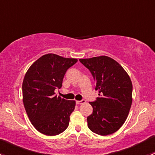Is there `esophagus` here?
Here are the masks:
<instances>
[{
  "mask_svg": "<svg viewBox=\"0 0 155 155\" xmlns=\"http://www.w3.org/2000/svg\"><path fill=\"white\" fill-rule=\"evenodd\" d=\"M85 100H82V101H76V104H85Z\"/></svg>",
  "mask_w": 155,
  "mask_h": 155,
  "instance_id": "esophagus-1",
  "label": "esophagus"
}]
</instances>
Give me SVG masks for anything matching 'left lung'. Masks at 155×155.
Returning a JSON list of instances; mask_svg holds the SVG:
<instances>
[{"label": "left lung", "instance_id": "8db88e82", "mask_svg": "<svg viewBox=\"0 0 155 155\" xmlns=\"http://www.w3.org/2000/svg\"><path fill=\"white\" fill-rule=\"evenodd\" d=\"M90 70L99 97L89 104L93 112L87 116V127L92 132L107 136L116 132L126 121L132 104L133 85L124 68L107 56L79 59Z\"/></svg>", "mask_w": 155, "mask_h": 155}]
</instances>
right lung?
Listing matches in <instances>:
<instances>
[{
	"label": "right lung",
	"instance_id": "obj_1",
	"mask_svg": "<svg viewBox=\"0 0 155 155\" xmlns=\"http://www.w3.org/2000/svg\"><path fill=\"white\" fill-rule=\"evenodd\" d=\"M54 54H44L28 69L22 83L24 107L33 126L41 134L58 135L68 128L76 102L57 97L67 70L77 62Z\"/></svg>",
	"mask_w": 155,
	"mask_h": 155
}]
</instances>
